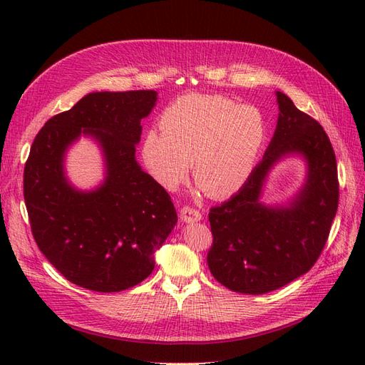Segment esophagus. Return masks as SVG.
I'll return each mask as SVG.
<instances>
[{
	"mask_svg": "<svg viewBox=\"0 0 365 365\" xmlns=\"http://www.w3.org/2000/svg\"><path fill=\"white\" fill-rule=\"evenodd\" d=\"M201 217H202V213L200 212V210H196L189 205L181 208V219L184 220V222H197V220H201Z\"/></svg>",
	"mask_w": 365,
	"mask_h": 365,
	"instance_id": "esophagus-1",
	"label": "esophagus"
}]
</instances>
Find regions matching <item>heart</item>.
Here are the masks:
<instances>
[{
  "mask_svg": "<svg viewBox=\"0 0 365 365\" xmlns=\"http://www.w3.org/2000/svg\"><path fill=\"white\" fill-rule=\"evenodd\" d=\"M150 128L140 153L146 170L165 190H176L192 163L193 178L212 197L240 190L267 140L260 109L216 94L176 98Z\"/></svg>",
  "mask_w": 365,
  "mask_h": 365,
  "instance_id": "obj_1",
  "label": "heart"
}]
</instances>
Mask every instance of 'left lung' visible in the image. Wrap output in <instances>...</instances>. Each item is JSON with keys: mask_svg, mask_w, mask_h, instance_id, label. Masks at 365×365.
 Returning <instances> with one entry per match:
<instances>
[{"mask_svg": "<svg viewBox=\"0 0 365 365\" xmlns=\"http://www.w3.org/2000/svg\"><path fill=\"white\" fill-rule=\"evenodd\" d=\"M279 120L262 161L244 187L208 213L213 245L207 263L225 288L267 294L306 274L322 254L336 215V158L323 126L277 91ZM308 164L304 187L288 206L259 201L269 170L284 156Z\"/></svg>", "mask_w": 365, "mask_h": 365, "instance_id": "8db88e82", "label": "left lung"}]
</instances>
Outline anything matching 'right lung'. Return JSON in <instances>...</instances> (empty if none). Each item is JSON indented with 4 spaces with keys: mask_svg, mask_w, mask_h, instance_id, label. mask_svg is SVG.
<instances>
[{
    "mask_svg": "<svg viewBox=\"0 0 365 365\" xmlns=\"http://www.w3.org/2000/svg\"><path fill=\"white\" fill-rule=\"evenodd\" d=\"M152 90L90 93L38 132L24 168V200L33 237L71 283L120 292L155 268V252L178 216L169 193L141 170L135 146L141 120L155 106ZM81 135L103 148L107 176L82 192L64 176V153Z\"/></svg>",
    "mask_w": 365,
    "mask_h": 365,
    "instance_id": "1",
    "label": "right lung"
}]
</instances>
